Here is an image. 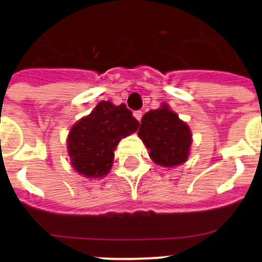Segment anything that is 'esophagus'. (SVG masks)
Masks as SVG:
<instances>
[{"instance_id": "esophagus-1", "label": "esophagus", "mask_w": 262, "mask_h": 262, "mask_svg": "<svg viewBox=\"0 0 262 262\" xmlns=\"http://www.w3.org/2000/svg\"><path fill=\"white\" fill-rule=\"evenodd\" d=\"M134 117L136 118V119L139 120V122H140V119H142V117H143V113L140 110H138V111H134Z\"/></svg>"}]
</instances>
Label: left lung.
<instances>
[{"mask_svg":"<svg viewBox=\"0 0 262 262\" xmlns=\"http://www.w3.org/2000/svg\"><path fill=\"white\" fill-rule=\"evenodd\" d=\"M138 135L149 149V157L161 166L184 164L190 154V128L166 103L143 115Z\"/></svg>","mask_w":262,"mask_h":262,"instance_id":"8db88e82","label":"left lung"}]
</instances>
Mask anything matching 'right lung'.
Here are the masks:
<instances>
[{
	"instance_id": "obj_1",
	"label": "right lung",
	"mask_w": 262,
	"mask_h": 262,
	"mask_svg": "<svg viewBox=\"0 0 262 262\" xmlns=\"http://www.w3.org/2000/svg\"><path fill=\"white\" fill-rule=\"evenodd\" d=\"M139 122L124 103L101 101L69 131L68 154L76 172L88 178L103 177L110 172L114 151L120 139L138 129Z\"/></svg>"
}]
</instances>
